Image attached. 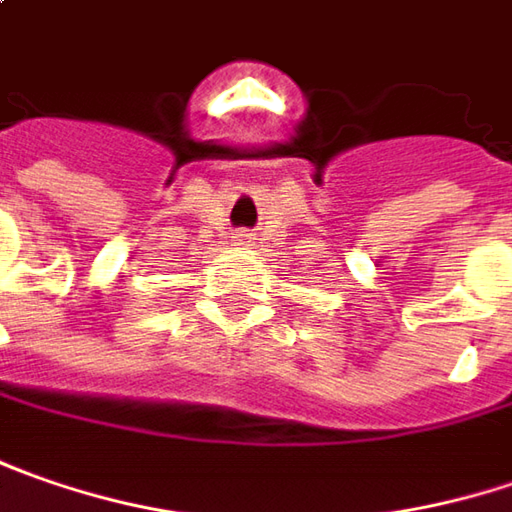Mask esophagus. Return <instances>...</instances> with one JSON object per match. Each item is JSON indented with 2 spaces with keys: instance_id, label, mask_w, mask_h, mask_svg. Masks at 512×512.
<instances>
[{
  "instance_id": "esophagus-1",
  "label": "esophagus",
  "mask_w": 512,
  "mask_h": 512,
  "mask_svg": "<svg viewBox=\"0 0 512 512\" xmlns=\"http://www.w3.org/2000/svg\"><path fill=\"white\" fill-rule=\"evenodd\" d=\"M234 240H237V246H252V243H255V237L249 232H237L234 234Z\"/></svg>"
}]
</instances>
